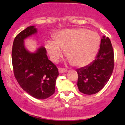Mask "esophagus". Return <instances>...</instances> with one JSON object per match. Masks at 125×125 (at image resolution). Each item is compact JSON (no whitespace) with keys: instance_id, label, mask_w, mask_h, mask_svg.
I'll return each mask as SVG.
<instances>
[{"instance_id":"34e87169","label":"esophagus","mask_w":125,"mask_h":125,"mask_svg":"<svg viewBox=\"0 0 125 125\" xmlns=\"http://www.w3.org/2000/svg\"><path fill=\"white\" fill-rule=\"evenodd\" d=\"M58 70H59V73H65L67 71V69H66V68H59Z\"/></svg>"}]
</instances>
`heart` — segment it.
<instances>
[{
  "instance_id": "obj_1",
  "label": "heart",
  "mask_w": 125,
  "mask_h": 125,
  "mask_svg": "<svg viewBox=\"0 0 125 125\" xmlns=\"http://www.w3.org/2000/svg\"><path fill=\"white\" fill-rule=\"evenodd\" d=\"M54 42L48 41L46 48L54 62H57L63 55L76 67H84L93 61L98 51L100 37L96 32L84 28L62 31L54 37Z\"/></svg>"
}]
</instances>
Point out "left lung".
Masks as SVG:
<instances>
[{
  "label": "left lung",
  "instance_id": "left-lung-1",
  "mask_svg": "<svg viewBox=\"0 0 125 125\" xmlns=\"http://www.w3.org/2000/svg\"><path fill=\"white\" fill-rule=\"evenodd\" d=\"M114 69V51L111 41L104 36L100 48L91 63L76 69L78 74V87L85 94H94L104 88Z\"/></svg>",
  "mask_w": 125,
  "mask_h": 125
}]
</instances>
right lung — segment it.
Listing matches in <instances>:
<instances>
[{
	"instance_id": "add662e5",
	"label": "right lung",
	"mask_w": 125,
	"mask_h": 125,
	"mask_svg": "<svg viewBox=\"0 0 125 125\" xmlns=\"http://www.w3.org/2000/svg\"><path fill=\"white\" fill-rule=\"evenodd\" d=\"M36 32L34 26H29L17 34L13 42L12 62L14 76L21 87L34 98L44 100L54 93L59 72L47 58L44 47L34 53L25 48L24 39Z\"/></svg>"
}]
</instances>
